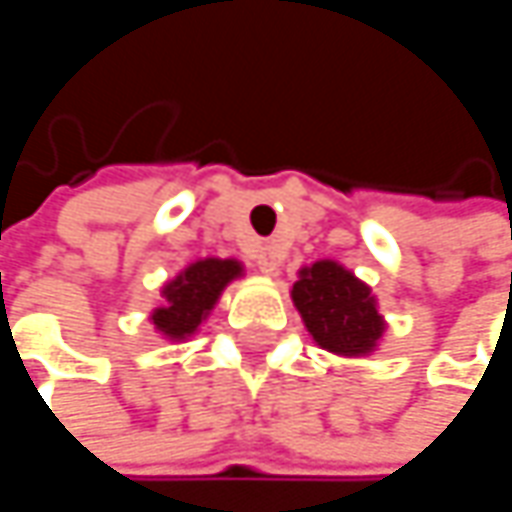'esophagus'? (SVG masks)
<instances>
[{
    "mask_svg": "<svg viewBox=\"0 0 512 512\" xmlns=\"http://www.w3.org/2000/svg\"><path fill=\"white\" fill-rule=\"evenodd\" d=\"M281 260H284V255H281V249L278 246H260L255 252V266L260 269V272H266V275H272L278 266H281Z\"/></svg>",
    "mask_w": 512,
    "mask_h": 512,
    "instance_id": "esophagus-1",
    "label": "esophagus"
}]
</instances>
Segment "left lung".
Wrapping results in <instances>:
<instances>
[{"label":"left lung","mask_w":512,"mask_h":512,"mask_svg":"<svg viewBox=\"0 0 512 512\" xmlns=\"http://www.w3.org/2000/svg\"><path fill=\"white\" fill-rule=\"evenodd\" d=\"M293 302L314 341L341 356H361L382 338V317L370 287L335 260H317L299 272Z\"/></svg>","instance_id":"1"}]
</instances>
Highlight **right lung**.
<instances>
[{"label":"right lung","instance_id":"add662e5","mask_svg":"<svg viewBox=\"0 0 512 512\" xmlns=\"http://www.w3.org/2000/svg\"><path fill=\"white\" fill-rule=\"evenodd\" d=\"M240 272H243V266L237 260L207 257V260L192 263L171 284H165V290H162L165 305L154 311V317H151L154 326L168 338L192 335L201 326V320L210 314V308L216 305L225 284L231 278H237Z\"/></svg>","mask_w":512,"mask_h":512}]
</instances>
